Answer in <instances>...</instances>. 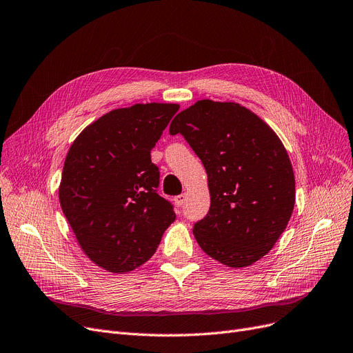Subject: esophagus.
I'll return each mask as SVG.
<instances>
[{
	"instance_id": "obj_1",
	"label": "esophagus",
	"mask_w": 353,
	"mask_h": 353,
	"mask_svg": "<svg viewBox=\"0 0 353 353\" xmlns=\"http://www.w3.org/2000/svg\"><path fill=\"white\" fill-rule=\"evenodd\" d=\"M174 201H176V205H177V206H183L185 202H186V194H185V193L179 194V196L174 198Z\"/></svg>"
}]
</instances>
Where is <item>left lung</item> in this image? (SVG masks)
Listing matches in <instances>:
<instances>
[{
    "mask_svg": "<svg viewBox=\"0 0 353 353\" xmlns=\"http://www.w3.org/2000/svg\"><path fill=\"white\" fill-rule=\"evenodd\" d=\"M208 174L211 206L193 224L201 249L230 268L263 257L294 211L292 165L276 134L239 103L199 100L170 123Z\"/></svg>",
    "mask_w": 353,
    "mask_h": 353,
    "instance_id": "left-lung-1",
    "label": "left lung"
}]
</instances>
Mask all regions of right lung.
Segmentation results:
<instances>
[{"label": "right lung", "instance_id": "obj_1", "mask_svg": "<svg viewBox=\"0 0 353 353\" xmlns=\"http://www.w3.org/2000/svg\"><path fill=\"white\" fill-rule=\"evenodd\" d=\"M179 104L116 109L87 126L63 163L59 202L84 253L113 273L134 270L155 253L176 219L159 194L151 151Z\"/></svg>", "mask_w": 353, "mask_h": 353}]
</instances>
